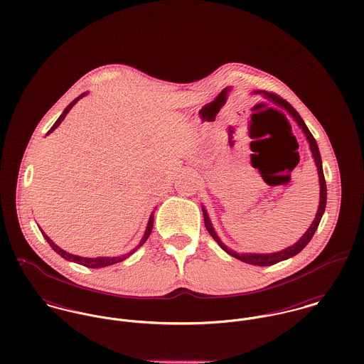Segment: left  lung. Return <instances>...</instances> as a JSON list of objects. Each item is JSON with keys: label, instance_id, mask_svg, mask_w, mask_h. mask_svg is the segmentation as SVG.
I'll list each match as a JSON object with an SVG mask.
<instances>
[{"label": "left lung", "instance_id": "1", "mask_svg": "<svg viewBox=\"0 0 364 364\" xmlns=\"http://www.w3.org/2000/svg\"><path fill=\"white\" fill-rule=\"evenodd\" d=\"M257 94H262L266 100L272 101L273 104L283 107L284 110H287L293 119L297 122V124L303 129L307 140H309V144H310V149H311L312 156H314V161H315V165H316V169H318V176H319V206H318V211L315 214V218L312 221L310 228L306 231V234L291 247L280 251V252H274V254H237L235 251L230 250L228 247H225L221 240L218 238V235L215 234L211 223H210V218H208V211L205 208L203 210V218H205V225L208 228V234L213 237V240L231 257L237 258V259L242 260L245 263H250V264H257V266H270V264H274L280 260L289 259L294 255H297L300 251L304 250V247L311 241L312 235L315 234L318 225H319V221L322 218V214L325 211V205H326V182H325V176H323V171H322V161H321V154H319V150H318V146H316V141L314 139V136L311 134V132L309 130V127L306 126L304 120L301 119V116L297 113V110L289 104L287 101H284L283 98L277 97L276 94H272V92H267V91H257Z\"/></svg>", "mask_w": 364, "mask_h": 364}]
</instances>
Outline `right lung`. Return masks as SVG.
Segmentation results:
<instances>
[{
    "label": "right lung",
    "mask_w": 364,
    "mask_h": 364,
    "mask_svg": "<svg viewBox=\"0 0 364 364\" xmlns=\"http://www.w3.org/2000/svg\"><path fill=\"white\" fill-rule=\"evenodd\" d=\"M84 95H87V92H84V94H81L78 98H75L71 104L68 105L65 109H64V112L61 113V116L55 120V123L53 124L52 129L48 132V134H50L54 129H57L58 127V124L64 120V117H65V114L70 112V109L74 106V105L77 104ZM153 224H154V214H151L150 215V220H149V224H147V228H146V232H144V235H143V238H141V241H140V244L134 248V250H132L129 254H124V255H122V257H113V258H82V257H77V255H73V254H68V252H65V251H63L61 248H58L54 242H53L52 240L42 231V234H43V237L46 238V241L49 242V245L52 247L53 250L60 255V257H63L64 259L71 260V262H75V263H80V264H82V266H87V267H94V269H97V267H105V266H110V264H114V263H117V262H122V260L126 259V258H129L132 254H134L146 241H147V238L150 237V234H151V231H153Z\"/></svg>",
    "instance_id": "obj_1"
}]
</instances>
